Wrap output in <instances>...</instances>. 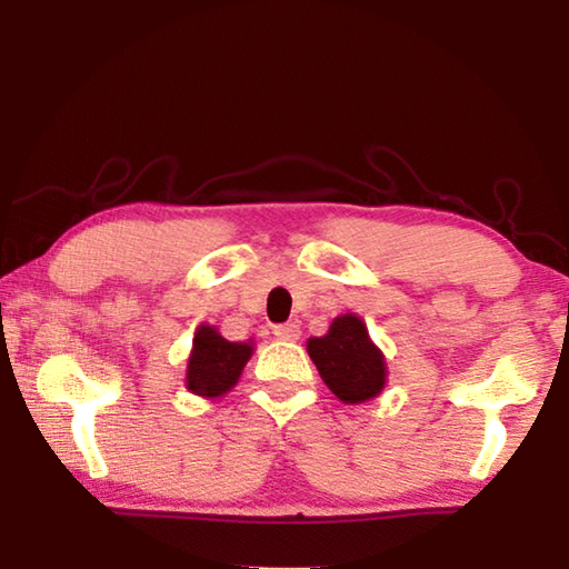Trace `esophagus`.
<instances>
[{"label":"esophagus","mask_w":569,"mask_h":569,"mask_svg":"<svg viewBox=\"0 0 569 569\" xmlns=\"http://www.w3.org/2000/svg\"><path fill=\"white\" fill-rule=\"evenodd\" d=\"M273 336H276L278 341H296L298 336H301V329H298V323H296V321H288V323L276 326V329H273Z\"/></svg>","instance_id":"esophagus-1"}]
</instances>
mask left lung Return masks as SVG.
I'll list each match as a JSON object with an SVG mask.
<instances>
[{
	"label": "left lung",
	"mask_w": 569,
	"mask_h": 569,
	"mask_svg": "<svg viewBox=\"0 0 569 569\" xmlns=\"http://www.w3.org/2000/svg\"><path fill=\"white\" fill-rule=\"evenodd\" d=\"M306 349L326 387L343 403L377 399L387 387V359L371 341L361 316H336L329 331L308 339Z\"/></svg>",
	"instance_id": "8db88e82"
}]
</instances>
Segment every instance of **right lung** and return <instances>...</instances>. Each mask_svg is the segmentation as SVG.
Returning a JSON list of instances; mask_svg holds the SVG:
<instances>
[{"label": "right lung", "instance_id": "right-lung-1", "mask_svg": "<svg viewBox=\"0 0 569 569\" xmlns=\"http://www.w3.org/2000/svg\"><path fill=\"white\" fill-rule=\"evenodd\" d=\"M253 356V339L228 341L216 326L200 323L192 336L186 387L203 399H220L236 387L246 363Z\"/></svg>", "mask_w": 569, "mask_h": 569}]
</instances>
